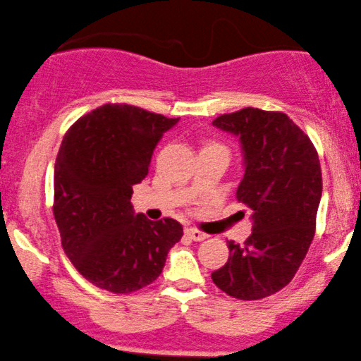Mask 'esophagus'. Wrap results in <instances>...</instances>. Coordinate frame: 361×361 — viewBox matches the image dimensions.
Returning <instances> with one entry per match:
<instances>
[{
    "label": "esophagus",
    "instance_id": "1",
    "mask_svg": "<svg viewBox=\"0 0 361 361\" xmlns=\"http://www.w3.org/2000/svg\"><path fill=\"white\" fill-rule=\"evenodd\" d=\"M185 235H188L189 238L194 240V241H202V240L207 238L206 233L199 231V230H196V228H185Z\"/></svg>",
    "mask_w": 361,
    "mask_h": 361
}]
</instances>
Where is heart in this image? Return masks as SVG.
Instances as JSON below:
<instances>
[{"instance_id":"heart-1","label":"heart","mask_w":361,"mask_h":361,"mask_svg":"<svg viewBox=\"0 0 361 361\" xmlns=\"http://www.w3.org/2000/svg\"><path fill=\"white\" fill-rule=\"evenodd\" d=\"M209 145H214V143H209Z\"/></svg>"}]
</instances>
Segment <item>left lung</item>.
<instances>
[{"mask_svg": "<svg viewBox=\"0 0 361 361\" xmlns=\"http://www.w3.org/2000/svg\"><path fill=\"white\" fill-rule=\"evenodd\" d=\"M213 125L241 140L245 176L236 197L252 211L253 231L243 245L228 241L230 258L211 279L235 299L269 298L294 279L314 238L323 194L319 157L282 111L243 108Z\"/></svg>", "mask_w": 361, "mask_h": 361, "instance_id": "1", "label": "left lung"}]
</instances>
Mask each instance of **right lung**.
<instances>
[{
    "mask_svg": "<svg viewBox=\"0 0 361 361\" xmlns=\"http://www.w3.org/2000/svg\"><path fill=\"white\" fill-rule=\"evenodd\" d=\"M179 118L108 103L67 130L54 169V218L63 253L92 286L131 294L157 281L182 238L172 218L133 214V185L145 179L155 145Z\"/></svg>",
    "mask_w": 361,
    "mask_h": 361,
    "instance_id": "1",
    "label": "right lung"
}]
</instances>
